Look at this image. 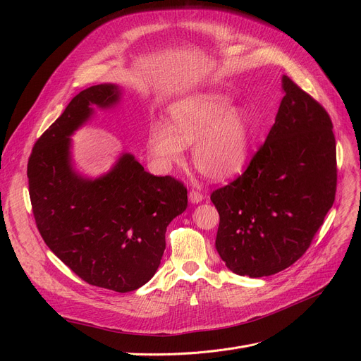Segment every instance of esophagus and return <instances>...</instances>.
<instances>
[{
  "instance_id": "1",
  "label": "esophagus",
  "mask_w": 361,
  "mask_h": 361,
  "mask_svg": "<svg viewBox=\"0 0 361 361\" xmlns=\"http://www.w3.org/2000/svg\"><path fill=\"white\" fill-rule=\"evenodd\" d=\"M188 200H190L192 203H199L203 200V195L197 190H192L190 193H188Z\"/></svg>"
}]
</instances>
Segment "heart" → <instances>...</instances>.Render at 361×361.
Listing matches in <instances>:
<instances>
[{
    "instance_id": "obj_1",
    "label": "heart",
    "mask_w": 361,
    "mask_h": 361,
    "mask_svg": "<svg viewBox=\"0 0 361 361\" xmlns=\"http://www.w3.org/2000/svg\"><path fill=\"white\" fill-rule=\"evenodd\" d=\"M169 126L158 123L149 133V149L162 165L183 157L184 146L193 145V162L214 180L228 178L244 166L252 145V124L233 109L228 98L197 93L169 106Z\"/></svg>"
}]
</instances>
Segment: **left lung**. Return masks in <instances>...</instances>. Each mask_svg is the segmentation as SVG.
<instances>
[{
	"instance_id": "obj_1",
	"label": "left lung",
	"mask_w": 361,
	"mask_h": 361,
	"mask_svg": "<svg viewBox=\"0 0 361 361\" xmlns=\"http://www.w3.org/2000/svg\"><path fill=\"white\" fill-rule=\"evenodd\" d=\"M275 124L244 173L212 192L215 247L226 268L260 278L291 267L336 193V143L326 109L288 75Z\"/></svg>"
}]
</instances>
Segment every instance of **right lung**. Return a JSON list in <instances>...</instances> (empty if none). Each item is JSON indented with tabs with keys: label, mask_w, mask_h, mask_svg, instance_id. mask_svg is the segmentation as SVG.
<instances>
[{
	"label": "right lung",
	"mask_w": 361,
	"mask_h": 361,
	"mask_svg": "<svg viewBox=\"0 0 361 361\" xmlns=\"http://www.w3.org/2000/svg\"><path fill=\"white\" fill-rule=\"evenodd\" d=\"M117 99L114 85L75 94L36 140L27 178L37 231L51 252L90 286L128 293L155 275L166 226L187 207V187L146 173L128 154L98 180L73 173L68 136L89 118L90 104L104 108Z\"/></svg>",
	"instance_id": "obj_1"
}]
</instances>
